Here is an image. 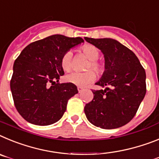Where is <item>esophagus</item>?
I'll return each mask as SVG.
<instances>
[{
    "mask_svg": "<svg viewBox=\"0 0 159 159\" xmlns=\"http://www.w3.org/2000/svg\"><path fill=\"white\" fill-rule=\"evenodd\" d=\"M78 93H81V92L83 91V88L78 87Z\"/></svg>",
    "mask_w": 159,
    "mask_h": 159,
    "instance_id": "34e87169",
    "label": "esophagus"
}]
</instances>
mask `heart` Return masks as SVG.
Masks as SVG:
<instances>
[{"mask_svg": "<svg viewBox=\"0 0 159 159\" xmlns=\"http://www.w3.org/2000/svg\"><path fill=\"white\" fill-rule=\"evenodd\" d=\"M81 52L85 55V57L89 59V65L87 66V70L92 69L97 74H102L104 71V66L102 63L98 61V59L100 55L98 49L92 45H85L81 47ZM61 67L66 71H69L73 67V53L72 51L68 50L63 54L61 60ZM95 74L93 71L85 72V73H79V72H72L70 74L66 76V81L71 84L79 86V87H85L89 83L93 82L95 80Z\"/></svg>", "mask_w": 159, "mask_h": 159, "instance_id": "heart-1", "label": "heart"}]
</instances>
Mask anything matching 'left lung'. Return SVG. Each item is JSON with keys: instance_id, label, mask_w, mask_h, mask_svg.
I'll use <instances>...</instances> for the list:
<instances>
[{"instance_id": "1", "label": "left lung", "mask_w": 159, "mask_h": 159, "mask_svg": "<svg viewBox=\"0 0 159 159\" xmlns=\"http://www.w3.org/2000/svg\"><path fill=\"white\" fill-rule=\"evenodd\" d=\"M102 51L105 71L93 90V99L85 105L88 121L102 129H116L134 117L146 92V72L134 53L112 38H85Z\"/></svg>"}]
</instances>
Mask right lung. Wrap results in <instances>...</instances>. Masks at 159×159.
<instances>
[{
  "mask_svg": "<svg viewBox=\"0 0 159 159\" xmlns=\"http://www.w3.org/2000/svg\"><path fill=\"white\" fill-rule=\"evenodd\" d=\"M81 38L55 34L34 41L21 51L13 64L10 89L16 110L34 125H48L61 118L68 100L78 93L64 75L61 60L66 51L83 43Z\"/></svg>",
  "mask_w": 159,
  "mask_h": 159,
  "instance_id": "1",
  "label": "right lung"
}]
</instances>
